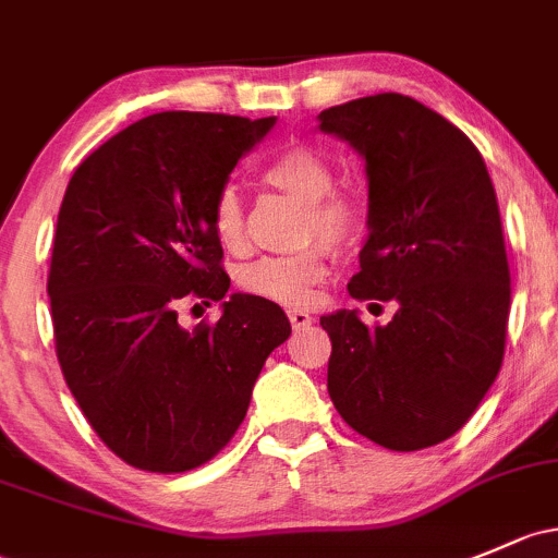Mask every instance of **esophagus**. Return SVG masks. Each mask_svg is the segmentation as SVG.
Segmentation results:
<instances>
[{
  "label": "esophagus",
  "instance_id": "esophagus-1",
  "mask_svg": "<svg viewBox=\"0 0 558 558\" xmlns=\"http://www.w3.org/2000/svg\"><path fill=\"white\" fill-rule=\"evenodd\" d=\"M289 320H291V326L296 328V331H302V328H310L313 326V315L310 313H304V310H289Z\"/></svg>",
  "mask_w": 558,
  "mask_h": 558
}]
</instances>
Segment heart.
<instances>
[{
    "mask_svg": "<svg viewBox=\"0 0 558 558\" xmlns=\"http://www.w3.org/2000/svg\"><path fill=\"white\" fill-rule=\"evenodd\" d=\"M264 181L283 195L307 205L304 230L307 238L318 234L328 245H348L363 227V208L348 195L333 190V171L320 151L294 146L275 157L264 171ZM210 230L219 245L230 254L245 251V216L238 192L227 186L214 203ZM328 251L310 245L291 256H262L238 272V286L251 296L278 304H307L315 289L328 278Z\"/></svg>",
    "mask_w": 558,
    "mask_h": 558,
    "instance_id": "1",
    "label": "heart"
}]
</instances>
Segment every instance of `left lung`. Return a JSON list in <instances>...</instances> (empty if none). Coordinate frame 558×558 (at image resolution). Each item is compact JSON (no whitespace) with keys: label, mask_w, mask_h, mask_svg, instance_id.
Wrapping results in <instances>:
<instances>
[{"label":"left lung","mask_w":558,"mask_h":558,"mask_svg":"<svg viewBox=\"0 0 558 558\" xmlns=\"http://www.w3.org/2000/svg\"><path fill=\"white\" fill-rule=\"evenodd\" d=\"M366 162L368 238L353 299L396 302L387 326L324 315L328 396L368 441L417 451L473 417L506 353L511 269L500 208L473 141L401 93L318 114Z\"/></svg>","instance_id":"obj_1"}]
</instances>
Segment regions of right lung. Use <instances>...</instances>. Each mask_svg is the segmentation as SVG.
I'll list each match as a JSON object with an SVG mask.
<instances>
[{"mask_svg": "<svg viewBox=\"0 0 558 558\" xmlns=\"http://www.w3.org/2000/svg\"><path fill=\"white\" fill-rule=\"evenodd\" d=\"M275 122L149 114L85 157L66 186L47 278L56 353L93 430L138 471L184 473L225 449L264 361L291 333L275 302L227 294L210 230L234 166ZM192 298L221 301L220 324L181 327Z\"/></svg>", "mask_w": 558, "mask_h": 558, "instance_id": "right-lung-1", "label": "right lung"}]
</instances>
